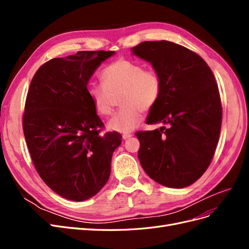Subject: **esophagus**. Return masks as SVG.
Listing matches in <instances>:
<instances>
[{"mask_svg":"<svg viewBox=\"0 0 249 249\" xmlns=\"http://www.w3.org/2000/svg\"><path fill=\"white\" fill-rule=\"evenodd\" d=\"M133 136L132 134H129V133H126V134H124L123 135V138L124 139V140H126V139H129V138H131Z\"/></svg>","mask_w":249,"mask_h":249,"instance_id":"obj_1","label":"esophagus"}]
</instances>
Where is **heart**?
<instances>
[{"label":"heart","instance_id":"b5f03b06","mask_svg":"<svg viewBox=\"0 0 249 249\" xmlns=\"http://www.w3.org/2000/svg\"><path fill=\"white\" fill-rule=\"evenodd\" d=\"M103 84H90L88 95L94 110L101 116L112 113L115 97L123 108L108 123L109 130L130 133L140 124L142 112L148 111L159 99L162 81L154 70H144L141 64L127 59H118L102 72Z\"/></svg>","mask_w":249,"mask_h":249}]
</instances>
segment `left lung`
Here are the masks:
<instances>
[{"instance_id":"obj_1","label":"left lung","mask_w":249,"mask_h":249,"mask_svg":"<svg viewBox=\"0 0 249 249\" xmlns=\"http://www.w3.org/2000/svg\"><path fill=\"white\" fill-rule=\"evenodd\" d=\"M132 52L162 81L146 124H168L136 133L141 166L163 186H190L209 167L219 139L222 108L214 74L200 56L167 40L141 42Z\"/></svg>"}]
</instances>
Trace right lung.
I'll list each match as a JSON object with an SVG mask.
<instances>
[{"instance_id": "right-lung-1", "label": "right lung", "mask_w": 249, "mask_h": 249, "mask_svg": "<svg viewBox=\"0 0 249 249\" xmlns=\"http://www.w3.org/2000/svg\"><path fill=\"white\" fill-rule=\"evenodd\" d=\"M115 52L82 51L41 65L30 84L22 127L34 166L51 189L82 201L108 182L122 135L104 124L88 95L90 78Z\"/></svg>"}]
</instances>
